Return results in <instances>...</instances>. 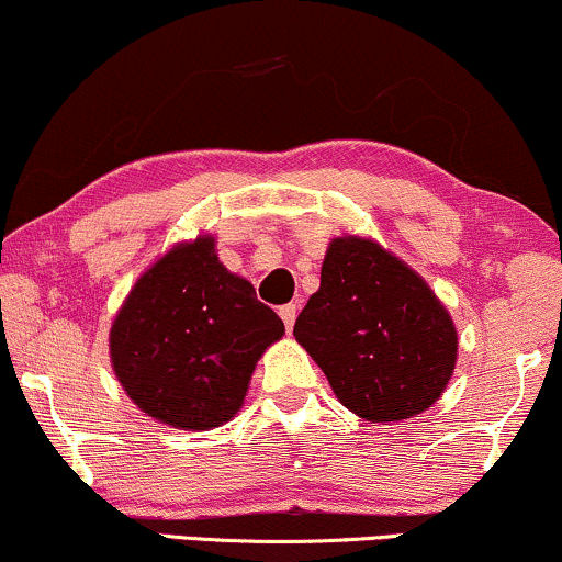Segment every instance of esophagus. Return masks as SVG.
Segmentation results:
<instances>
[{
  "label": "esophagus",
  "mask_w": 562,
  "mask_h": 562,
  "mask_svg": "<svg viewBox=\"0 0 562 562\" xmlns=\"http://www.w3.org/2000/svg\"><path fill=\"white\" fill-rule=\"evenodd\" d=\"M295 316H297V305L295 303H288V305H280V318L285 322V329L290 331L295 324Z\"/></svg>",
  "instance_id": "obj_1"
}]
</instances>
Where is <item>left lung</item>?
I'll use <instances>...</instances> for the list:
<instances>
[{
	"label": "left lung",
	"instance_id": "left-lung-1",
	"mask_svg": "<svg viewBox=\"0 0 562 562\" xmlns=\"http://www.w3.org/2000/svg\"><path fill=\"white\" fill-rule=\"evenodd\" d=\"M295 339L337 400L371 423L420 415L457 366L449 311L415 269L371 238H334L322 288L295 322Z\"/></svg>",
	"mask_w": 562,
	"mask_h": 562
}]
</instances>
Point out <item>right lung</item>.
<instances>
[{
    "mask_svg": "<svg viewBox=\"0 0 562 562\" xmlns=\"http://www.w3.org/2000/svg\"><path fill=\"white\" fill-rule=\"evenodd\" d=\"M285 324L244 277L220 265L215 238L173 246L139 277L111 326V366L130 400L181 430L228 423L257 360Z\"/></svg>",
    "mask_w": 562,
    "mask_h": 562,
    "instance_id": "add662e5",
    "label": "right lung"
}]
</instances>
